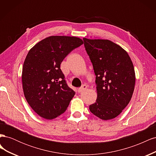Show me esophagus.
Segmentation results:
<instances>
[{"label":"esophagus","mask_w":156,"mask_h":156,"mask_svg":"<svg viewBox=\"0 0 156 156\" xmlns=\"http://www.w3.org/2000/svg\"><path fill=\"white\" fill-rule=\"evenodd\" d=\"M87 88V85H86V84H83V85L81 86V87H80L79 88H78V92H81L83 91H84V90H86Z\"/></svg>","instance_id":"obj_1"}]
</instances>
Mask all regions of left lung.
Returning <instances> with one entry per match:
<instances>
[{
	"label": "left lung",
	"instance_id": "8db88e82",
	"mask_svg": "<svg viewBox=\"0 0 156 156\" xmlns=\"http://www.w3.org/2000/svg\"><path fill=\"white\" fill-rule=\"evenodd\" d=\"M83 40L96 76L97 99L89 109L101 120L115 119L133 95L135 84L133 62L123 48L110 40L85 37Z\"/></svg>",
	"mask_w": 156,
	"mask_h": 156
}]
</instances>
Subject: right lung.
<instances>
[{"mask_svg":"<svg viewBox=\"0 0 156 156\" xmlns=\"http://www.w3.org/2000/svg\"><path fill=\"white\" fill-rule=\"evenodd\" d=\"M83 44L75 36H51L37 43L28 53L22 71L23 92L31 108L44 119L52 120L62 115L74 96L60 64Z\"/></svg>","mask_w":156,"mask_h":156,"instance_id":"right-lung-1","label":"right lung"}]
</instances>
